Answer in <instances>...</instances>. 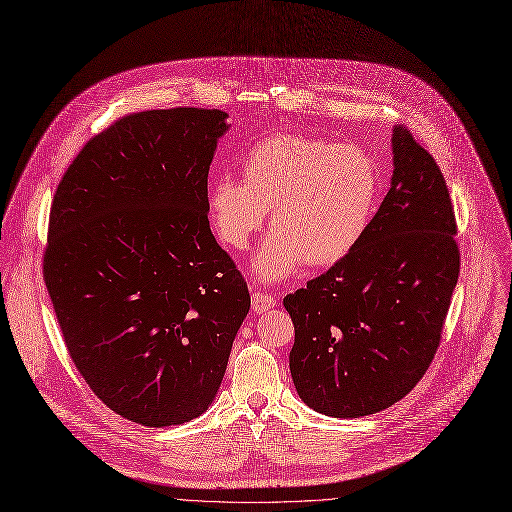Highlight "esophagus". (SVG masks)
<instances>
[{
    "label": "esophagus",
    "instance_id": "obj_1",
    "mask_svg": "<svg viewBox=\"0 0 512 512\" xmlns=\"http://www.w3.org/2000/svg\"><path fill=\"white\" fill-rule=\"evenodd\" d=\"M274 301L268 293H262V291H254L252 293V309L254 313H266L270 307H274Z\"/></svg>",
    "mask_w": 512,
    "mask_h": 512
}]
</instances>
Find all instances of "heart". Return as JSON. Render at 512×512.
Instances as JSON below:
<instances>
[{
    "label": "heart",
    "mask_w": 512,
    "mask_h": 512,
    "mask_svg": "<svg viewBox=\"0 0 512 512\" xmlns=\"http://www.w3.org/2000/svg\"><path fill=\"white\" fill-rule=\"evenodd\" d=\"M244 182L219 176L209 188L217 238L248 248L268 209L272 233L254 258L260 281L291 277L303 264L328 268L355 250L375 217L381 174L375 157L355 143L277 133L242 157Z\"/></svg>",
    "instance_id": "1"
}]
</instances>
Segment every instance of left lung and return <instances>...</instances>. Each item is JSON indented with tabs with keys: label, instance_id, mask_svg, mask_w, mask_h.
I'll return each mask as SVG.
<instances>
[{
	"label": "left lung",
	"instance_id": "left-lung-1",
	"mask_svg": "<svg viewBox=\"0 0 512 512\" xmlns=\"http://www.w3.org/2000/svg\"><path fill=\"white\" fill-rule=\"evenodd\" d=\"M393 176L363 242L283 299L299 398L334 418L400 402L435 359L459 279L457 223L441 168L393 129Z\"/></svg>",
	"mask_w": 512,
	"mask_h": 512
}]
</instances>
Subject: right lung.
Here are the masks:
<instances>
[{
	"instance_id": "obj_1",
	"label": "right lung",
	"mask_w": 512,
	"mask_h": 512,
	"mask_svg": "<svg viewBox=\"0 0 512 512\" xmlns=\"http://www.w3.org/2000/svg\"><path fill=\"white\" fill-rule=\"evenodd\" d=\"M227 112H135L63 174L43 260L77 371L143 426L201 416L250 311L242 272L209 227L207 176Z\"/></svg>"
}]
</instances>
